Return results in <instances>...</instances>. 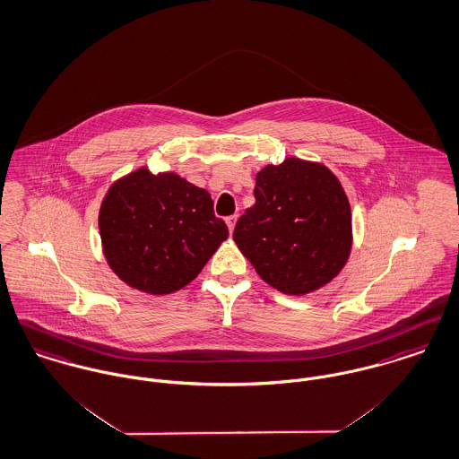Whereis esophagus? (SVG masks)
Masks as SVG:
<instances>
[{"instance_id":"obj_1","label":"esophagus","mask_w":459,"mask_h":459,"mask_svg":"<svg viewBox=\"0 0 459 459\" xmlns=\"http://www.w3.org/2000/svg\"><path fill=\"white\" fill-rule=\"evenodd\" d=\"M235 222H237V215H230V217H226V224H228L230 233H233V230H235Z\"/></svg>"}]
</instances>
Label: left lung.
<instances>
[{"label":"left lung","mask_w":459,"mask_h":459,"mask_svg":"<svg viewBox=\"0 0 459 459\" xmlns=\"http://www.w3.org/2000/svg\"><path fill=\"white\" fill-rule=\"evenodd\" d=\"M254 198L233 240L257 275L294 296L332 282L352 247L351 205L333 171L288 158L257 171Z\"/></svg>","instance_id":"1"}]
</instances>
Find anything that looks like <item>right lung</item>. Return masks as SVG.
I'll return each instance as SVG.
<instances>
[{"mask_svg": "<svg viewBox=\"0 0 459 459\" xmlns=\"http://www.w3.org/2000/svg\"><path fill=\"white\" fill-rule=\"evenodd\" d=\"M98 226L108 266L129 288L149 294L187 286L228 238L209 191L147 167L110 186Z\"/></svg>", "mask_w": 459, "mask_h": 459, "instance_id": "1", "label": "right lung"}]
</instances>
